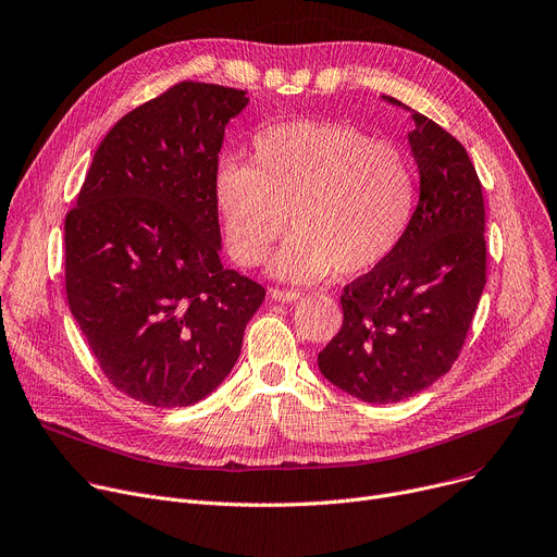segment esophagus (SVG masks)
Segmentation results:
<instances>
[{"mask_svg": "<svg viewBox=\"0 0 557 557\" xmlns=\"http://www.w3.org/2000/svg\"><path fill=\"white\" fill-rule=\"evenodd\" d=\"M271 298H273L275 302H295V300H300V290L271 288Z\"/></svg>", "mask_w": 557, "mask_h": 557, "instance_id": "obj_1", "label": "esophagus"}]
</instances>
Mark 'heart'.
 Masks as SVG:
<instances>
[{"label": "heart", "mask_w": 557, "mask_h": 557, "mask_svg": "<svg viewBox=\"0 0 557 557\" xmlns=\"http://www.w3.org/2000/svg\"><path fill=\"white\" fill-rule=\"evenodd\" d=\"M224 242L242 267L273 262L286 280L376 269L403 239L417 206V174L398 147L351 125L295 121L259 132L252 163L221 159L212 178Z\"/></svg>", "instance_id": "b5f03b06"}]
</instances>
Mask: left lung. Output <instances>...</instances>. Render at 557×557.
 <instances>
[{"label": "left lung", "instance_id": "8db88e82", "mask_svg": "<svg viewBox=\"0 0 557 557\" xmlns=\"http://www.w3.org/2000/svg\"><path fill=\"white\" fill-rule=\"evenodd\" d=\"M412 119L407 140L421 195L410 226L387 259L345 286L343 326L318 354L329 383L381 405L450 372L486 286V212L474 165L453 134L419 111Z\"/></svg>", "mask_w": 557, "mask_h": 557}]
</instances>
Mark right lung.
<instances>
[{
  "label": "right lung",
  "mask_w": 557,
  "mask_h": 557,
  "mask_svg": "<svg viewBox=\"0 0 557 557\" xmlns=\"http://www.w3.org/2000/svg\"><path fill=\"white\" fill-rule=\"evenodd\" d=\"M246 91L183 81L107 132L64 219L69 309L102 374L188 407L235 367L264 286L219 259L212 178Z\"/></svg>",
  "instance_id": "add662e5"
}]
</instances>
